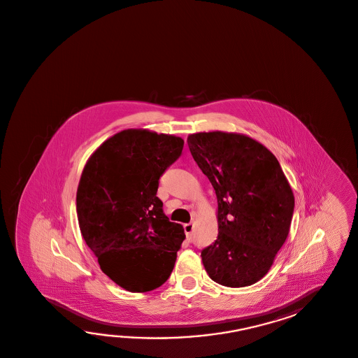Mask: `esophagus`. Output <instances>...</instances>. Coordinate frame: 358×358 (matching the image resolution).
<instances>
[{
	"mask_svg": "<svg viewBox=\"0 0 358 358\" xmlns=\"http://www.w3.org/2000/svg\"><path fill=\"white\" fill-rule=\"evenodd\" d=\"M183 228H185V234H186V236L190 237L191 234H192V231H194V224H192V223H186V224L183 226Z\"/></svg>",
	"mask_w": 358,
	"mask_h": 358,
	"instance_id": "esophagus-1",
	"label": "esophagus"
}]
</instances>
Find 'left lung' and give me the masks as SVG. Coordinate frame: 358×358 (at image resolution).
Wrapping results in <instances>:
<instances>
[{
  "mask_svg": "<svg viewBox=\"0 0 358 358\" xmlns=\"http://www.w3.org/2000/svg\"><path fill=\"white\" fill-rule=\"evenodd\" d=\"M187 144L218 200V237L201 251L205 270L218 285H254L289 234L292 189L274 154L246 135L197 132Z\"/></svg>",
  "mask_w": 358,
  "mask_h": 358,
  "instance_id": "left-lung-1",
  "label": "left lung"
}]
</instances>
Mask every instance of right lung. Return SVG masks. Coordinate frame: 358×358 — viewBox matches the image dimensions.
Instances as JSON below:
<instances>
[{
  "label": "right lung",
  "instance_id": "right-lung-1",
  "mask_svg": "<svg viewBox=\"0 0 358 358\" xmlns=\"http://www.w3.org/2000/svg\"><path fill=\"white\" fill-rule=\"evenodd\" d=\"M182 149L181 138L129 129L106 140L83 169L76 192L83 238L126 291H153L175 266L185 232L169 222L157 191Z\"/></svg>",
  "mask_w": 358,
  "mask_h": 358
}]
</instances>
